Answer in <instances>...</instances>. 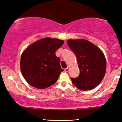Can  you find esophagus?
I'll return each instance as SVG.
<instances>
[{"label":"esophagus","mask_w":122,"mask_h":122,"mask_svg":"<svg viewBox=\"0 0 122 122\" xmlns=\"http://www.w3.org/2000/svg\"><path fill=\"white\" fill-rule=\"evenodd\" d=\"M64 70H65V72H68L69 70V67H66V69H65Z\"/></svg>","instance_id":"obj_1"}]
</instances>
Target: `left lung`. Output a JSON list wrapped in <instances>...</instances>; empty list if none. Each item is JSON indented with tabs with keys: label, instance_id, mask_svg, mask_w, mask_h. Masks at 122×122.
<instances>
[{
	"label": "left lung",
	"instance_id": "obj_1",
	"mask_svg": "<svg viewBox=\"0 0 122 122\" xmlns=\"http://www.w3.org/2000/svg\"><path fill=\"white\" fill-rule=\"evenodd\" d=\"M67 44L76 57L80 70L79 76L71 78L72 83L83 91L95 88L105 74L106 62L104 53L85 39H69Z\"/></svg>",
	"mask_w": 122,
	"mask_h": 122
}]
</instances>
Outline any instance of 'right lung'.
<instances>
[{
  "label": "right lung",
  "mask_w": 122,
  "mask_h": 122,
  "mask_svg": "<svg viewBox=\"0 0 122 122\" xmlns=\"http://www.w3.org/2000/svg\"><path fill=\"white\" fill-rule=\"evenodd\" d=\"M62 40L46 38L35 41L24 51L20 67L25 79L39 89L52 86L64 70L56 51L64 44Z\"/></svg>",
  "instance_id": "1"
}]
</instances>
